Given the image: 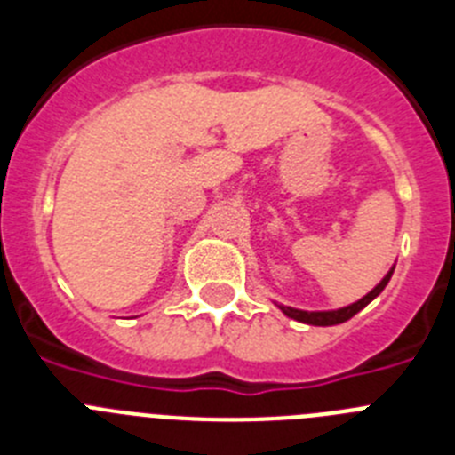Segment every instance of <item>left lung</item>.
Segmentation results:
<instances>
[{"mask_svg":"<svg viewBox=\"0 0 455 455\" xmlns=\"http://www.w3.org/2000/svg\"><path fill=\"white\" fill-rule=\"evenodd\" d=\"M394 268L387 273V275L380 280V283L376 284V287L371 289V291L364 296V299H360L357 303L348 305V307H341V309H332V312H303V309H293V307H284V305H280V309H283L284 315L291 316V319L296 321H303V323H309V325H337V323H344V321H348L351 316H355L357 312L363 307H367L369 303H371L373 299H376L378 293L383 291L385 287H387L389 277H392Z\"/></svg>","mask_w":455,"mask_h":455,"instance_id":"1","label":"left lung"}]
</instances>
